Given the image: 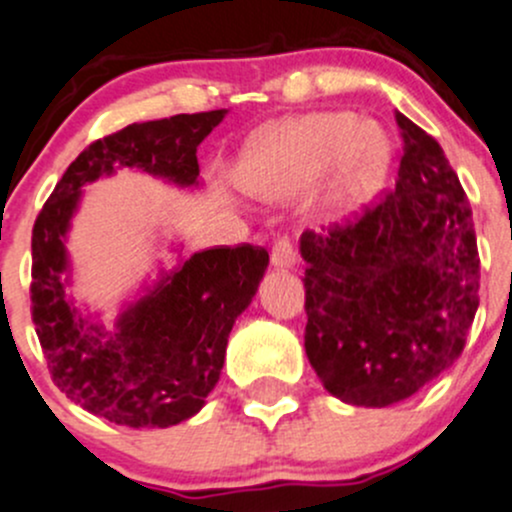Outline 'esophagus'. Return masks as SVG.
Listing matches in <instances>:
<instances>
[{"mask_svg": "<svg viewBox=\"0 0 512 512\" xmlns=\"http://www.w3.org/2000/svg\"><path fill=\"white\" fill-rule=\"evenodd\" d=\"M270 260L274 267H282V270L294 267V262H297V250H294V240L289 238V235H279V238L274 240Z\"/></svg>", "mask_w": 512, "mask_h": 512, "instance_id": "esophagus-1", "label": "esophagus"}]
</instances>
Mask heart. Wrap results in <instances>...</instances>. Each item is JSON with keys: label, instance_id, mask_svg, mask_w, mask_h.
<instances>
[{"label": "heart", "instance_id": "1", "mask_svg": "<svg viewBox=\"0 0 512 512\" xmlns=\"http://www.w3.org/2000/svg\"><path fill=\"white\" fill-rule=\"evenodd\" d=\"M338 164L331 186L336 206L363 201L380 184L387 161V142L378 129L351 112H324L272 129L252 144L242 179L260 196H284L311 184Z\"/></svg>", "mask_w": 512, "mask_h": 512}]
</instances>
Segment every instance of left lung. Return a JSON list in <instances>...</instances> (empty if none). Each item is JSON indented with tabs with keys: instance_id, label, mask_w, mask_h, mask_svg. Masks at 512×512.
Listing matches in <instances>:
<instances>
[{
	"instance_id": "1",
	"label": "left lung",
	"mask_w": 512,
	"mask_h": 512,
	"mask_svg": "<svg viewBox=\"0 0 512 512\" xmlns=\"http://www.w3.org/2000/svg\"><path fill=\"white\" fill-rule=\"evenodd\" d=\"M395 188L326 235L306 230L304 348L348 405L407 400L454 365L478 309V245L459 176L432 134L395 112Z\"/></svg>"
}]
</instances>
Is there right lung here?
I'll return each mask as SVG.
<instances>
[{"instance_id": "1", "label": "right lung", "mask_w": 512, "mask_h": 512, "mask_svg": "<svg viewBox=\"0 0 512 512\" xmlns=\"http://www.w3.org/2000/svg\"><path fill=\"white\" fill-rule=\"evenodd\" d=\"M228 110L134 122L95 139L66 169L31 233V319L58 390L122 427H174L206 405L220 378L235 319L267 270L265 247L250 242L193 252L117 321L107 336L66 297V238L80 188L115 166H137L191 186L196 149Z\"/></svg>"}]
</instances>
